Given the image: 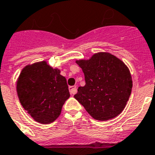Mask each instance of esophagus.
Returning a JSON list of instances; mask_svg holds the SVG:
<instances>
[{
  "mask_svg": "<svg viewBox=\"0 0 155 155\" xmlns=\"http://www.w3.org/2000/svg\"><path fill=\"white\" fill-rule=\"evenodd\" d=\"M69 91H70L71 95H74V94H76L77 93L76 86H70L69 87Z\"/></svg>",
  "mask_w": 155,
  "mask_h": 155,
  "instance_id": "obj_1",
  "label": "esophagus"
}]
</instances>
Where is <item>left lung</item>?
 I'll return each mask as SVG.
<instances>
[{
  "instance_id": "left-lung-1",
  "label": "left lung",
  "mask_w": 155,
  "mask_h": 155,
  "mask_svg": "<svg viewBox=\"0 0 155 155\" xmlns=\"http://www.w3.org/2000/svg\"><path fill=\"white\" fill-rule=\"evenodd\" d=\"M84 74L85 85L74 98L94 119L107 121L125 109L133 88L129 69L109 52H97L88 59L76 60Z\"/></svg>"
}]
</instances>
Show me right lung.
<instances>
[{
  "label": "right lung",
  "instance_id": "1",
  "mask_svg": "<svg viewBox=\"0 0 155 155\" xmlns=\"http://www.w3.org/2000/svg\"><path fill=\"white\" fill-rule=\"evenodd\" d=\"M16 92L22 107L41 124L56 120L70 97L66 78L47 61L26 65L17 79Z\"/></svg>",
  "mask_w": 155,
  "mask_h": 155
}]
</instances>
